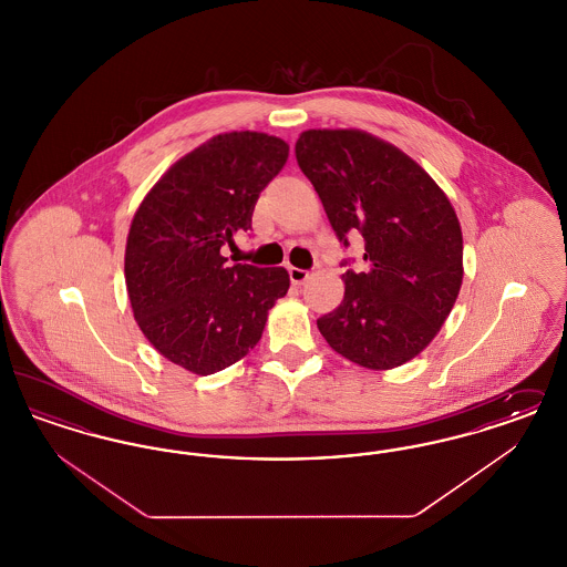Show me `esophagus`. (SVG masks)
<instances>
[{
	"instance_id": "obj_1",
	"label": "esophagus",
	"mask_w": 567,
	"mask_h": 567,
	"mask_svg": "<svg viewBox=\"0 0 567 567\" xmlns=\"http://www.w3.org/2000/svg\"><path fill=\"white\" fill-rule=\"evenodd\" d=\"M289 276H291V282H293V285H303V282L310 278V271L299 270V268H289Z\"/></svg>"
}]
</instances>
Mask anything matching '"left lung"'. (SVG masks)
<instances>
[{
	"label": "left lung",
	"instance_id": "obj_1",
	"mask_svg": "<svg viewBox=\"0 0 567 567\" xmlns=\"http://www.w3.org/2000/svg\"><path fill=\"white\" fill-rule=\"evenodd\" d=\"M296 157L347 244L365 240V271H344L342 303L317 324L327 344L368 370H393L430 347L463 282L457 213L432 176L363 130H308Z\"/></svg>",
	"mask_w": 567,
	"mask_h": 567
}]
</instances>
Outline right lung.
Listing matches in <instances>:
<instances>
[{"label":"right lung","instance_id":"1","mask_svg":"<svg viewBox=\"0 0 567 567\" xmlns=\"http://www.w3.org/2000/svg\"><path fill=\"white\" fill-rule=\"evenodd\" d=\"M287 159L289 144L276 135H215L169 165L135 210L125 246L135 323L190 374L210 377L244 359L289 291L285 268L227 266L220 255L250 229L259 193Z\"/></svg>","mask_w":567,"mask_h":567}]
</instances>
